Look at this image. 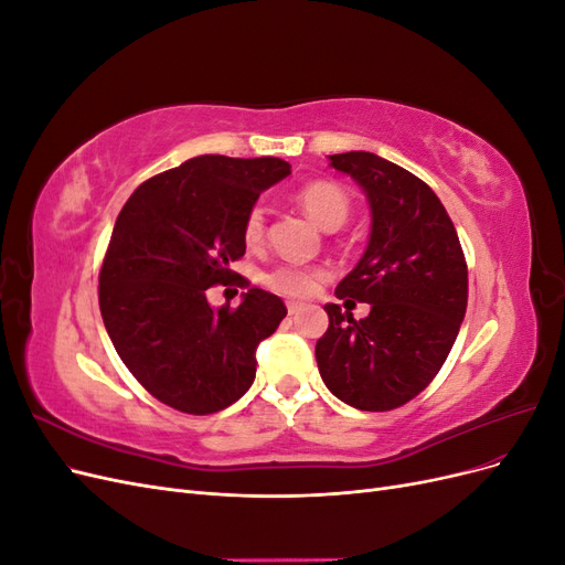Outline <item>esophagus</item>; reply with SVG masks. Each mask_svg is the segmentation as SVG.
<instances>
[{"label":"esophagus","instance_id":"esophagus-1","mask_svg":"<svg viewBox=\"0 0 565 565\" xmlns=\"http://www.w3.org/2000/svg\"><path fill=\"white\" fill-rule=\"evenodd\" d=\"M301 309H303V306H301L299 301H289V303H287V311H289V316H297Z\"/></svg>","mask_w":565,"mask_h":565}]
</instances>
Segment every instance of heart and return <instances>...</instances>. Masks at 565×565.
I'll return each mask as SVG.
<instances>
[{
  "mask_svg": "<svg viewBox=\"0 0 565 565\" xmlns=\"http://www.w3.org/2000/svg\"><path fill=\"white\" fill-rule=\"evenodd\" d=\"M297 202L301 210L309 214L316 224L324 231H337L347 224L351 214V198L349 193L334 181L318 179L301 185L297 191ZM243 237L249 247H259L266 237V214L254 204L245 214L243 221ZM328 278L324 268L318 266H297V264H280L276 268L266 270L262 282L270 292L289 299H306L318 292L320 282Z\"/></svg>",
  "mask_w": 565,
  "mask_h": 565,
  "instance_id": "b5f03b06",
  "label": "heart"
}]
</instances>
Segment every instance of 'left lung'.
Returning a JSON list of instances; mask_svg holds the SVG:
<instances>
[{
  "instance_id": "8db88e82",
  "label": "left lung",
  "mask_w": 565,
  "mask_h": 565,
  "mask_svg": "<svg viewBox=\"0 0 565 565\" xmlns=\"http://www.w3.org/2000/svg\"><path fill=\"white\" fill-rule=\"evenodd\" d=\"M370 200L372 233L363 259L334 289L370 303V316L328 303L330 328L316 344L320 377L339 401L386 413L434 382L467 313L469 278L452 218L407 169L374 152L330 156Z\"/></svg>"
}]
</instances>
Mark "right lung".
Here are the masks:
<instances>
[{"mask_svg":"<svg viewBox=\"0 0 565 565\" xmlns=\"http://www.w3.org/2000/svg\"><path fill=\"white\" fill-rule=\"evenodd\" d=\"M289 174L278 158L200 156L143 181L119 212L98 273V306L117 355L150 396L212 415L252 386L254 351L287 309L259 287L212 309L207 289L249 282L243 221L264 188Z\"/></svg>","mask_w":565,"mask_h":565,"instance_id":"1","label":"right lung"}]
</instances>
